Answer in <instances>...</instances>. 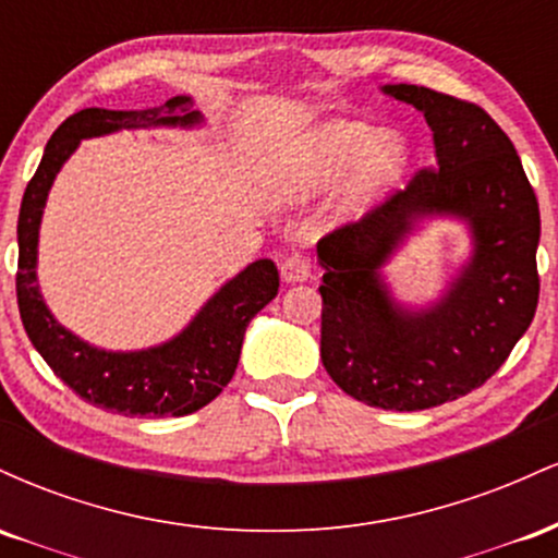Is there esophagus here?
<instances>
[{
	"label": "esophagus",
	"instance_id": "obj_1",
	"mask_svg": "<svg viewBox=\"0 0 558 558\" xmlns=\"http://www.w3.org/2000/svg\"><path fill=\"white\" fill-rule=\"evenodd\" d=\"M310 259L301 257V254H291L283 265H280V278L286 280V283H304V280H310Z\"/></svg>",
	"mask_w": 558,
	"mask_h": 558
}]
</instances>
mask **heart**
Instances as JSON below:
<instances>
[{
  "label": "heart",
  "mask_w": 558,
  "mask_h": 558,
  "mask_svg": "<svg viewBox=\"0 0 558 558\" xmlns=\"http://www.w3.org/2000/svg\"><path fill=\"white\" fill-rule=\"evenodd\" d=\"M409 149L393 131L360 120H325L288 144L283 185L293 198L315 196L345 178V196L367 202L407 170Z\"/></svg>",
  "instance_id": "1"
}]
</instances>
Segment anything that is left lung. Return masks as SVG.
Listing matches in <instances>:
<instances>
[{"label": "left lung", "instance_id": "8db88e82", "mask_svg": "<svg viewBox=\"0 0 558 558\" xmlns=\"http://www.w3.org/2000/svg\"><path fill=\"white\" fill-rule=\"evenodd\" d=\"M380 92L425 114L435 168L317 243L319 356L356 401L420 412L483 386L530 328L541 291V213L514 144L488 112L412 83ZM435 219L465 228L468 257L438 298L401 302L385 267Z\"/></svg>", "mask_w": 558, "mask_h": 558}]
</instances>
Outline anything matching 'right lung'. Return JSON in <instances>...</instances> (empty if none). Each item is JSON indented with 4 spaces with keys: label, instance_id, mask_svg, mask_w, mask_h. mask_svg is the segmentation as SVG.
<instances>
[{
    "label": "right lung",
    "instance_id": "1",
    "mask_svg": "<svg viewBox=\"0 0 558 558\" xmlns=\"http://www.w3.org/2000/svg\"><path fill=\"white\" fill-rule=\"evenodd\" d=\"M149 128L196 131L204 128V114L194 110L191 96L181 94L146 110L88 107L52 133L17 217V306L34 349L83 401L125 417H183L217 399L233 377L248 323L278 296L280 278L272 259L252 262L226 280L168 341L131 351L101 349L68 330L44 301L36 272L49 191L81 141Z\"/></svg>",
    "mask_w": 558,
    "mask_h": 558
}]
</instances>
